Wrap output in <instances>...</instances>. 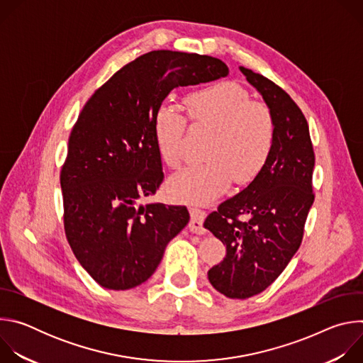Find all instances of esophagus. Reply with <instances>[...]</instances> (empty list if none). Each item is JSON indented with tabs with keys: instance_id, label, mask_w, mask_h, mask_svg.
<instances>
[{
	"instance_id": "esophagus-1",
	"label": "esophagus",
	"mask_w": 363,
	"mask_h": 363,
	"mask_svg": "<svg viewBox=\"0 0 363 363\" xmlns=\"http://www.w3.org/2000/svg\"><path fill=\"white\" fill-rule=\"evenodd\" d=\"M189 214H191V221H189V230L195 234H203L205 228H203V220L206 217V213L201 208H189Z\"/></svg>"
}]
</instances>
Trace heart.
Here are the masks:
<instances>
[{
    "mask_svg": "<svg viewBox=\"0 0 363 363\" xmlns=\"http://www.w3.org/2000/svg\"><path fill=\"white\" fill-rule=\"evenodd\" d=\"M188 119L195 128L211 130L205 162L174 174L167 185L171 198L188 203H208L224 194L233 179L252 182L266 168L276 142V119L263 101L251 100L237 83L223 82L192 91L185 99ZM186 118L169 103L153 115V136L161 160L177 168L184 157Z\"/></svg>",
    "mask_w": 363,
    "mask_h": 363,
    "instance_id": "heart-1",
    "label": "heart"
}]
</instances>
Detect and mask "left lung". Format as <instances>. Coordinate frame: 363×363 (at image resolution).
I'll use <instances>...</instances> for the list:
<instances>
[{"instance_id":"left-lung-1","label":"left lung","mask_w":363,"mask_h":363,"mask_svg":"<svg viewBox=\"0 0 363 363\" xmlns=\"http://www.w3.org/2000/svg\"><path fill=\"white\" fill-rule=\"evenodd\" d=\"M240 70L272 109L276 142L262 174L203 223L227 245L225 258L208 272V280L230 298L262 293L283 273L301 244L315 201V150L303 112L270 79ZM241 215L247 220H240Z\"/></svg>"}]
</instances>
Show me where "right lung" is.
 Returning <instances> with one entry per match:
<instances>
[{
    "label": "right lung",
    "instance_id": "right-lung-1",
    "mask_svg": "<svg viewBox=\"0 0 363 363\" xmlns=\"http://www.w3.org/2000/svg\"><path fill=\"white\" fill-rule=\"evenodd\" d=\"M228 74L220 59L157 50L118 70L89 97L69 136L60 172L66 238L101 287L146 281L188 224L185 206L138 205L164 181L153 115L175 87Z\"/></svg>",
    "mask_w": 363,
    "mask_h": 363
}]
</instances>
